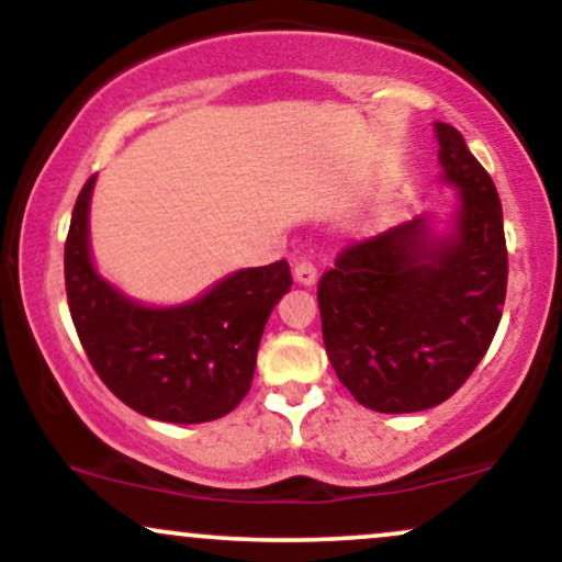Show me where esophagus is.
<instances>
[{
	"mask_svg": "<svg viewBox=\"0 0 562 562\" xmlns=\"http://www.w3.org/2000/svg\"><path fill=\"white\" fill-rule=\"evenodd\" d=\"M293 280L299 282L303 288H312L317 285V267L312 261H299L293 267Z\"/></svg>",
	"mask_w": 562,
	"mask_h": 562,
	"instance_id": "34e87169",
	"label": "esophagus"
}]
</instances>
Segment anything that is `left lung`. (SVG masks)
Instances as JSON below:
<instances>
[{"label":"left lung","mask_w":562,"mask_h":562,"mask_svg":"<svg viewBox=\"0 0 562 562\" xmlns=\"http://www.w3.org/2000/svg\"><path fill=\"white\" fill-rule=\"evenodd\" d=\"M457 200L351 245L319 280L335 375L367 409L423 412L460 389L492 346L507 290L502 203L454 126L436 121Z\"/></svg>","instance_id":"left-lung-1"}]
</instances>
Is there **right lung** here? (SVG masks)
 Instances as JSON below:
<instances>
[{"label": "right lung", "instance_id": "1", "mask_svg": "<svg viewBox=\"0 0 562 562\" xmlns=\"http://www.w3.org/2000/svg\"><path fill=\"white\" fill-rule=\"evenodd\" d=\"M76 200L66 240L70 317L89 362L126 406L160 423L195 425L229 415L250 391L263 327L288 293V261L237 269L198 299L150 306L97 272L89 205Z\"/></svg>", "mask_w": 562, "mask_h": 562}]
</instances>
